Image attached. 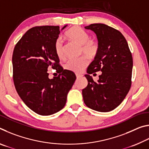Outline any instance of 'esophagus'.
Returning a JSON list of instances; mask_svg holds the SVG:
<instances>
[{"instance_id":"obj_1","label":"esophagus","mask_w":149,"mask_h":149,"mask_svg":"<svg viewBox=\"0 0 149 149\" xmlns=\"http://www.w3.org/2000/svg\"><path fill=\"white\" fill-rule=\"evenodd\" d=\"M81 76V75H80V74H76V77H77V78H79V77H80Z\"/></svg>"}]
</instances>
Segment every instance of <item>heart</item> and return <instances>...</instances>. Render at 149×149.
Returning <instances> with one entry per match:
<instances>
[{
  "label": "heart",
  "mask_w": 149,
  "mask_h": 149,
  "mask_svg": "<svg viewBox=\"0 0 149 149\" xmlns=\"http://www.w3.org/2000/svg\"><path fill=\"white\" fill-rule=\"evenodd\" d=\"M65 35L70 40L79 45H81L82 52L90 58L94 57L99 50L98 42L94 39H89V35L79 27H74L65 33ZM54 48L57 56L60 58L64 57V46L62 37H59L54 43ZM89 61L86 57L77 59H70L65 63L64 68L69 71L79 73L84 70Z\"/></svg>",
  "instance_id": "heart-1"
}]
</instances>
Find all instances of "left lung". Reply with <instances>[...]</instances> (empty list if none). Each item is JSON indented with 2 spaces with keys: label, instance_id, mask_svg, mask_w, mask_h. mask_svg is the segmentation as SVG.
I'll return each mask as SVG.
<instances>
[{
  "label": "left lung",
  "instance_id": "obj_1",
  "mask_svg": "<svg viewBox=\"0 0 149 149\" xmlns=\"http://www.w3.org/2000/svg\"><path fill=\"white\" fill-rule=\"evenodd\" d=\"M97 37L99 50L88 67L86 88L82 90L85 104L98 112H110L125 99L132 85L133 58L127 42L118 30L103 24L85 27ZM102 72L97 82L90 75Z\"/></svg>",
  "mask_w": 149,
  "mask_h": 149
}]
</instances>
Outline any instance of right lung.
Masks as SVG:
<instances>
[{
	"mask_svg": "<svg viewBox=\"0 0 149 149\" xmlns=\"http://www.w3.org/2000/svg\"><path fill=\"white\" fill-rule=\"evenodd\" d=\"M60 33L59 26L32 27L17 42L12 55L17 94L27 107L39 115H51L62 110L76 79L74 72L59 64L54 43ZM49 67L56 70L59 74L57 77L49 79Z\"/></svg>",
	"mask_w": 149,
	"mask_h": 149,
	"instance_id": "obj_1",
	"label": "right lung"
}]
</instances>
